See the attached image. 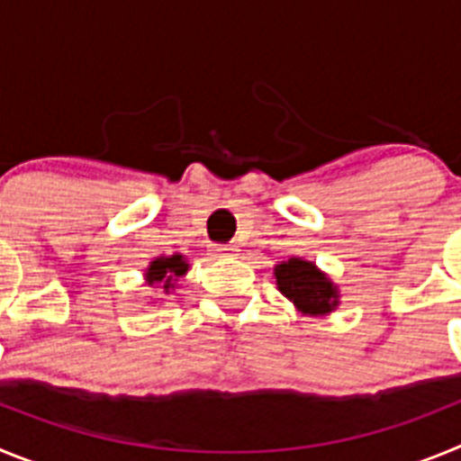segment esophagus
Returning <instances> with one entry per match:
<instances>
[{
    "label": "esophagus",
    "mask_w": 461,
    "mask_h": 461,
    "mask_svg": "<svg viewBox=\"0 0 461 461\" xmlns=\"http://www.w3.org/2000/svg\"><path fill=\"white\" fill-rule=\"evenodd\" d=\"M238 244H214V254L219 258H233V256H238Z\"/></svg>",
    "instance_id": "esophagus-1"
}]
</instances>
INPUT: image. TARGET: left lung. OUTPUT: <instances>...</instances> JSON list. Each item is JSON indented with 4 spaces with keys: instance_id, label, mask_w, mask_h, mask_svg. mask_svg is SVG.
<instances>
[{
    "instance_id": "obj_1",
    "label": "left lung",
    "mask_w": 461,
    "mask_h": 461,
    "mask_svg": "<svg viewBox=\"0 0 461 461\" xmlns=\"http://www.w3.org/2000/svg\"><path fill=\"white\" fill-rule=\"evenodd\" d=\"M276 288L288 297L303 316H330L341 304V293L316 263L300 256L279 260L275 266Z\"/></svg>"
}]
</instances>
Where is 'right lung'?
Instances as JSON below:
<instances>
[{
	"label": "right lung",
	"mask_w": 461,
	"mask_h": 461,
	"mask_svg": "<svg viewBox=\"0 0 461 461\" xmlns=\"http://www.w3.org/2000/svg\"><path fill=\"white\" fill-rule=\"evenodd\" d=\"M191 263L186 260V256L173 254V256H157V258L149 260V266L145 267V284L152 288H158L157 293H164L170 295L175 291V284L180 276H185L189 272ZM154 300H161V297H154Z\"/></svg>",
	"instance_id": "add662e5"
}]
</instances>
